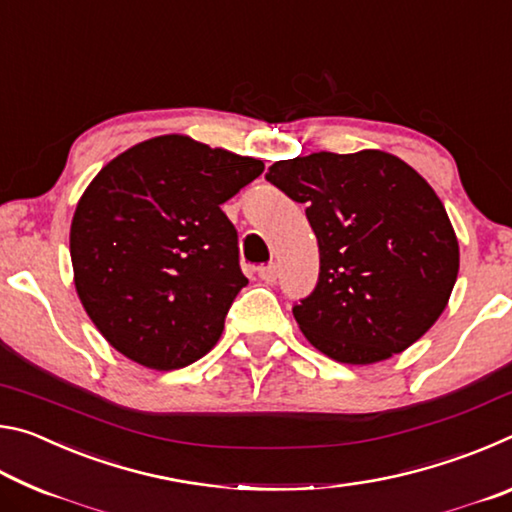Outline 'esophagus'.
I'll return each instance as SVG.
<instances>
[{
    "instance_id": "34e87169",
    "label": "esophagus",
    "mask_w": 512,
    "mask_h": 512,
    "mask_svg": "<svg viewBox=\"0 0 512 512\" xmlns=\"http://www.w3.org/2000/svg\"><path fill=\"white\" fill-rule=\"evenodd\" d=\"M257 273H259V277H262L266 284H273L277 280V264L271 262V264H266V266H259Z\"/></svg>"
}]
</instances>
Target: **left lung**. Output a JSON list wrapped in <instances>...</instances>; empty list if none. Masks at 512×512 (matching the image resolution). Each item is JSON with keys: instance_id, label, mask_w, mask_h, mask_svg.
<instances>
[{"instance_id": "8db88e82", "label": "left lung", "mask_w": 512, "mask_h": 512, "mask_svg": "<svg viewBox=\"0 0 512 512\" xmlns=\"http://www.w3.org/2000/svg\"><path fill=\"white\" fill-rule=\"evenodd\" d=\"M266 180L307 205L318 239L316 289L293 305L316 350L368 366L436 323L456 284L458 241L418 171L384 151H320L275 162Z\"/></svg>"}]
</instances>
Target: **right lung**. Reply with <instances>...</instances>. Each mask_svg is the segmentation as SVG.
I'll return each instance as SVG.
<instances>
[{"label": "right lung", "mask_w": 512, "mask_h": 512, "mask_svg": "<svg viewBox=\"0 0 512 512\" xmlns=\"http://www.w3.org/2000/svg\"><path fill=\"white\" fill-rule=\"evenodd\" d=\"M264 162L160 135L110 160L69 230L76 293L112 348L151 370L198 361L246 287L221 205Z\"/></svg>", "instance_id": "obj_1"}]
</instances>
